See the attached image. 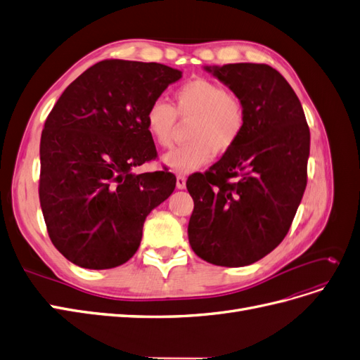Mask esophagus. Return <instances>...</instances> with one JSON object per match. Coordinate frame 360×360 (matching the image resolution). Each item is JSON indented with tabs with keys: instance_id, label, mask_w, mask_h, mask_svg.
<instances>
[{
	"instance_id": "34e87169",
	"label": "esophagus",
	"mask_w": 360,
	"mask_h": 360,
	"mask_svg": "<svg viewBox=\"0 0 360 360\" xmlns=\"http://www.w3.org/2000/svg\"><path fill=\"white\" fill-rule=\"evenodd\" d=\"M176 186H177V189H184V188H186V177H184V176H177Z\"/></svg>"
}]
</instances>
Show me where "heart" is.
Here are the masks:
<instances>
[{"instance_id":"b5f03b06","label":"heart","mask_w":360,"mask_h":360,"mask_svg":"<svg viewBox=\"0 0 360 360\" xmlns=\"http://www.w3.org/2000/svg\"><path fill=\"white\" fill-rule=\"evenodd\" d=\"M177 117L193 118L188 144L162 156V163L176 174H189L209 162L214 151L224 155L236 144L246 123L243 102L224 85L198 78L183 84L174 93V106L163 99L151 102L146 112V127L160 147H169Z\"/></svg>"}]
</instances>
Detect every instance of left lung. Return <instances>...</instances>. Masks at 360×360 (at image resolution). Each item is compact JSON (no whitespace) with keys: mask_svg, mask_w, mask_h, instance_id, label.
<instances>
[{"mask_svg":"<svg viewBox=\"0 0 360 360\" xmlns=\"http://www.w3.org/2000/svg\"><path fill=\"white\" fill-rule=\"evenodd\" d=\"M245 105L237 144L186 188L193 200L188 236L207 263L242 267L287 236L307 188L309 127L299 97L267 64L205 66Z\"/></svg>","mask_w":360,"mask_h":360,"instance_id":"8db88e82","label":"left lung"}]
</instances>
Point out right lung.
<instances>
[{"label":"right lung","instance_id":"add662e5","mask_svg":"<svg viewBox=\"0 0 360 360\" xmlns=\"http://www.w3.org/2000/svg\"><path fill=\"white\" fill-rule=\"evenodd\" d=\"M180 78L159 63L105 60L53 105L40 139L39 197L51 242L73 264H124L148 213L174 192V174L134 168L156 158L147 108Z\"/></svg>","mask_w":360,"mask_h":360}]
</instances>
